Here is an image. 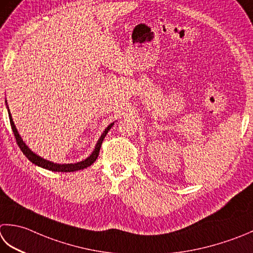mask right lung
Masks as SVG:
<instances>
[{
  "mask_svg": "<svg viewBox=\"0 0 253 253\" xmlns=\"http://www.w3.org/2000/svg\"><path fill=\"white\" fill-rule=\"evenodd\" d=\"M5 103H6V108H7V112H8V117H9V123H11V127H12V130L14 132V136H15V139H16V142L18 147L21 148L22 152L24 153L25 156H26L27 159L33 162L34 165H36L38 167L41 168H43V169H47V170H50V171H53V172H74V171H79V170H83L85 169V168L90 167L92 163L95 162V160L97 159L98 157V153H100V149H101V145L103 142V139L105 138L106 133L108 132V130L111 129V128L113 127L114 123L110 124L106 128L105 130L103 131V133L100 137V139L97 140L96 145H95V148H94V150L92 151V153L90 156H88L86 159H84L80 162H76V163H63V165H61V163H54L52 161H49L47 159H43V158H42L41 156H38L37 153H35L34 151H32L31 149H29L28 146H26V143H25L22 139V137L19 136V133L16 129V126H15V124L13 122V118H12V115L11 113H9V108H8V105H7V101H5Z\"/></svg>",
  "mask_w": 253,
  "mask_h": 253,
  "instance_id": "1",
  "label": "right lung"
}]
</instances>
